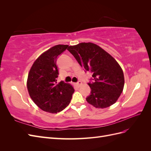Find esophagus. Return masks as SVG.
<instances>
[{"instance_id":"1","label":"esophagus","mask_w":151,"mask_h":151,"mask_svg":"<svg viewBox=\"0 0 151 151\" xmlns=\"http://www.w3.org/2000/svg\"><path fill=\"white\" fill-rule=\"evenodd\" d=\"M81 84H82L81 81H78V82H77V83H76V86L77 87V88H79Z\"/></svg>"}]
</instances>
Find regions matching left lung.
I'll return each instance as SVG.
<instances>
[{"label":"left lung","mask_w":151,"mask_h":151,"mask_svg":"<svg viewBox=\"0 0 151 151\" xmlns=\"http://www.w3.org/2000/svg\"><path fill=\"white\" fill-rule=\"evenodd\" d=\"M67 50L85 72L93 74L88 83L91 94L86 101L98 108H107L115 103L124 86L123 72L115 59L92 43H81Z\"/></svg>","instance_id":"1"}]
</instances>
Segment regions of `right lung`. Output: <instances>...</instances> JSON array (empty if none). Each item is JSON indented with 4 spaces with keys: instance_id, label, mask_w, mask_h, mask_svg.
I'll list each match as a JSON object with an SVG mask.
<instances>
[{
    "instance_id": "obj_1",
    "label": "right lung",
    "mask_w": 151,
    "mask_h": 151,
    "mask_svg": "<svg viewBox=\"0 0 151 151\" xmlns=\"http://www.w3.org/2000/svg\"><path fill=\"white\" fill-rule=\"evenodd\" d=\"M68 45H58L48 50L36 59L29 70L27 88L30 97L43 111L57 113L69 104L74 89L60 81L57 83L58 57Z\"/></svg>"
}]
</instances>
